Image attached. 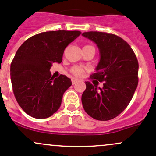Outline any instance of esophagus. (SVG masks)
<instances>
[{
    "mask_svg": "<svg viewBox=\"0 0 156 156\" xmlns=\"http://www.w3.org/2000/svg\"><path fill=\"white\" fill-rule=\"evenodd\" d=\"M77 82H78V80H77L76 78H73V79H72V83H73V85L75 84Z\"/></svg>",
    "mask_w": 156,
    "mask_h": 156,
    "instance_id": "obj_1",
    "label": "esophagus"
}]
</instances>
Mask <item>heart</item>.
<instances>
[{
  "mask_svg": "<svg viewBox=\"0 0 156 156\" xmlns=\"http://www.w3.org/2000/svg\"><path fill=\"white\" fill-rule=\"evenodd\" d=\"M85 47H87V46H85ZM89 47H90V46H89ZM71 71L73 75H76V76H81V75H83V72H84V69H83V68L80 67V66H74V67L72 69Z\"/></svg>",
  "mask_w": 156,
  "mask_h": 156,
  "instance_id": "b5f03b06",
  "label": "heart"
}]
</instances>
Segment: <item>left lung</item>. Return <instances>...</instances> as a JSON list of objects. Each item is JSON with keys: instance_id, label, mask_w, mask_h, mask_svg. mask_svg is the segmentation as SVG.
<instances>
[{"instance_id": "left-lung-1", "label": "left lung", "mask_w": 156, "mask_h": 156, "mask_svg": "<svg viewBox=\"0 0 156 156\" xmlns=\"http://www.w3.org/2000/svg\"><path fill=\"white\" fill-rule=\"evenodd\" d=\"M97 45L100 61L95 73L87 81L81 101L85 112L94 119L109 121L126 108L138 83V62L130 46L121 37L101 32L82 34ZM103 82L98 87L97 81ZM97 83L95 84L94 81Z\"/></svg>"}]
</instances>
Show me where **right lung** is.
<instances>
[{
    "instance_id": "obj_1",
    "label": "right lung",
    "mask_w": 156,
    "mask_h": 156,
    "mask_svg": "<svg viewBox=\"0 0 156 156\" xmlns=\"http://www.w3.org/2000/svg\"><path fill=\"white\" fill-rule=\"evenodd\" d=\"M81 34L79 31H50L32 36L17 51L10 66L15 98L27 114L35 119L50 117L61 107L71 79L54 78L52 63L62 61L65 48Z\"/></svg>"
}]
</instances>
